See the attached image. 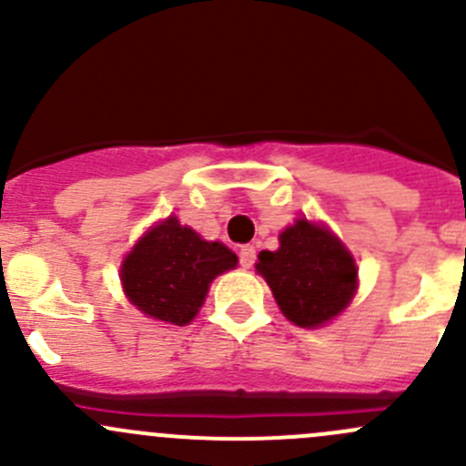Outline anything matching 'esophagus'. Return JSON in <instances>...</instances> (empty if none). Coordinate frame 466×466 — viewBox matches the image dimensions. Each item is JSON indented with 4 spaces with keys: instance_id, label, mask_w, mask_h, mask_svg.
I'll return each mask as SVG.
<instances>
[{
    "instance_id": "obj_1",
    "label": "esophagus",
    "mask_w": 466,
    "mask_h": 466,
    "mask_svg": "<svg viewBox=\"0 0 466 466\" xmlns=\"http://www.w3.org/2000/svg\"><path fill=\"white\" fill-rule=\"evenodd\" d=\"M255 259H257L255 246H241V250H238V261H241V266L243 268H252Z\"/></svg>"
}]
</instances>
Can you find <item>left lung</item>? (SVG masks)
Returning <instances> with one entry per match:
<instances>
[{
    "label": "left lung",
    "instance_id": "1",
    "mask_svg": "<svg viewBox=\"0 0 466 466\" xmlns=\"http://www.w3.org/2000/svg\"><path fill=\"white\" fill-rule=\"evenodd\" d=\"M255 268L281 313L304 329L340 316L359 286V268L340 238L307 218H298L279 234V250L259 252Z\"/></svg>",
    "mask_w": 466,
    "mask_h": 466
}]
</instances>
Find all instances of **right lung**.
Segmentation results:
<instances>
[{
	"instance_id": "1",
	"label": "right lung",
	"mask_w": 466,
	"mask_h": 466,
	"mask_svg": "<svg viewBox=\"0 0 466 466\" xmlns=\"http://www.w3.org/2000/svg\"><path fill=\"white\" fill-rule=\"evenodd\" d=\"M237 255L205 241L176 216L153 225L121 263V284L130 304L153 320L185 327L203 307L209 284L237 268Z\"/></svg>"
}]
</instances>
